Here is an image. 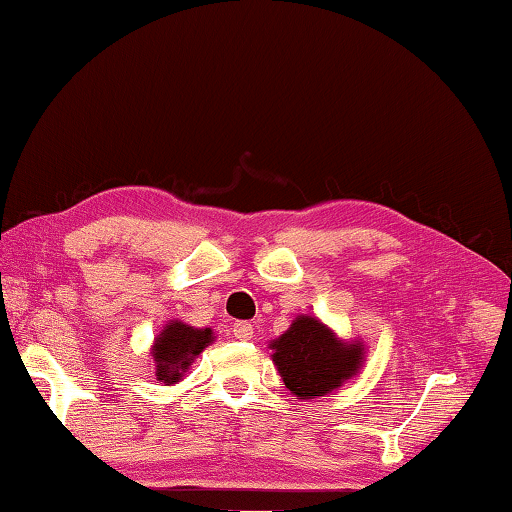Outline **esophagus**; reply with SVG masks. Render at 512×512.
Returning a JSON list of instances; mask_svg holds the SVG:
<instances>
[{
  "mask_svg": "<svg viewBox=\"0 0 512 512\" xmlns=\"http://www.w3.org/2000/svg\"><path fill=\"white\" fill-rule=\"evenodd\" d=\"M232 336L237 340H250L253 338V324L246 322V320H239L232 324Z\"/></svg>",
  "mask_w": 512,
  "mask_h": 512,
  "instance_id": "esophagus-1",
  "label": "esophagus"
}]
</instances>
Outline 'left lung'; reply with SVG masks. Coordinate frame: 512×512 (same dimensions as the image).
<instances>
[{
    "mask_svg": "<svg viewBox=\"0 0 512 512\" xmlns=\"http://www.w3.org/2000/svg\"><path fill=\"white\" fill-rule=\"evenodd\" d=\"M273 362L295 396H324L358 371L362 347L345 345L311 315L297 318L273 345Z\"/></svg>",
    "mask_w": 512,
    "mask_h": 512,
    "instance_id": "8db88e82",
    "label": "left lung"
}]
</instances>
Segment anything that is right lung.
<instances>
[{
    "label": "right lung",
    "instance_id": "1",
    "mask_svg": "<svg viewBox=\"0 0 512 512\" xmlns=\"http://www.w3.org/2000/svg\"><path fill=\"white\" fill-rule=\"evenodd\" d=\"M212 342L210 329H192L183 322H170L156 338L154 362L156 380L165 385H174L181 380V374L190 367V362L199 356Z\"/></svg>",
    "mask_w": 512,
    "mask_h": 512
}]
</instances>
